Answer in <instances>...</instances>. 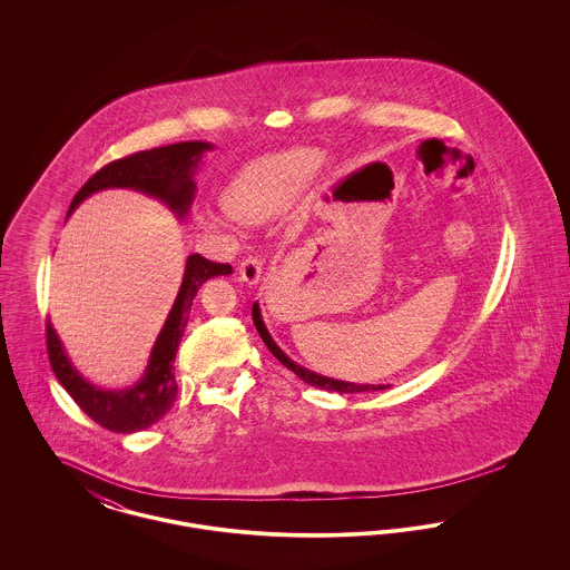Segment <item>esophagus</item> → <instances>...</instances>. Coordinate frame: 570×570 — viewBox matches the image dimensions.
<instances>
[{"mask_svg":"<svg viewBox=\"0 0 570 570\" xmlns=\"http://www.w3.org/2000/svg\"><path fill=\"white\" fill-rule=\"evenodd\" d=\"M239 275H242V282L249 284V286H256L263 279V267H261V263L256 258L249 256V258H245L244 263H242Z\"/></svg>","mask_w":570,"mask_h":570,"instance_id":"1","label":"esophagus"}]
</instances>
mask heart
<instances>
[{
	"label": "heart",
	"mask_w": 570,
	"mask_h": 570,
	"mask_svg": "<svg viewBox=\"0 0 570 570\" xmlns=\"http://www.w3.org/2000/svg\"><path fill=\"white\" fill-rule=\"evenodd\" d=\"M323 166L321 151L293 149L245 164L224 190V212H207L212 228H233L237 222L263 224L282 216Z\"/></svg>",
	"instance_id": "1"
}]
</instances>
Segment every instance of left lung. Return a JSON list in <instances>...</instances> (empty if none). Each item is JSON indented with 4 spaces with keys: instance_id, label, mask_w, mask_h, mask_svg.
I'll list each match as a JSON object with an SVG mask.
<instances>
[{
    "instance_id": "obj_1",
    "label": "left lung",
    "mask_w": 570,
    "mask_h": 570,
    "mask_svg": "<svg viewBox=\"0 0 570 570\" xmlns=\"http://www.w3.org/2000/svg\"><path fill=\"white\" fill-rule=\"evenodd\" d=\"M252 321H254V326H256L258 335L263 337L265 346L272 351L273 356H275L284 367H288L293 374H297L298 379L303 380V382H307V384H312V386H316V389L333 391V393H365V391H382V389H386L384 384H358V382H348V380L328 379V376L316 374V372H312V370L298 365L297 361H293L288 354L284 353V351L275 344L272 333L267 331L265 321H263L258 301H254V305H252Z\"/></svg>"
}]
</instances>
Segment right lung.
Returning a JSON list of instances; mask_svg holds the SVG:
<instances>
[{"label":"right lung","instance_id":"obj_1","mask_svg":"<svg viewBox=\"0 0 570 570\" xmlns=\"http://www.w3.org/2000/svg\"><path fill=\"white\" fill-rule=\"evenodd\" d=\"M212 149L214 145L207 140H184L149 151H138L128 158L107 164L72 198L68 216H72V212L82 200L96 191L126 188L160 200L173 216L184 222L190 216L191 203L196 196L194 175L203 156ZM230 273V265L207 261L200 254L188 256L179 293L154 342L145 372L135 384L126 389H107L85 379L63 348V342L59 340L53 323L49 321L47 348L55 376L70 393V397L81 406L82 412L100 423L105 430L115 434H135L147 430L149 425L158 423L177 400L175 354L190 318L191 301L207 279Z\"/></svg>","mask_w":570,"mask_h":570}]
</instances>
